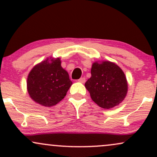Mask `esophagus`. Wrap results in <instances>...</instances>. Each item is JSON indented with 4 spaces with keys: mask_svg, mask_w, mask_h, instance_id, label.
Masks as SVG:
<instances>
[{
    "mask_svg": "<svg viewBox=\"0 0 157 157\" xmlns=\"http://www.w3.org/2000/svg\"><path fill=\"white\" fill-rule=\"evenodd\" d=\"M78 81L81 82V83H84V82H86V78H85V77H81V78L79 79Z\"/></svg>",
    "mask_w": 157,
    "mask_h": 157,
    "instance_id": "obj_1",
    "label": "esophagus"
}]
</instances>
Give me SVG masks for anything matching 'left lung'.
<instances>
[{
  "mask_svg": "<svg viewBox=\"0 0 157 157\" xmlns=\"http://www.w3.org/2000/svg\"><path fill=\"white\" fill-rule=\"evenodd\" d=\"M91 77L85 86L91 99L102 109H109L119 105L128 91L125 74L117 65L109 61L94 63Z\"/></svg>",
  "mask_w": 157,
  "mask_h": 157,
  "instance_id": "8db88e82",
  "label": "left lung"
}]
</instances>
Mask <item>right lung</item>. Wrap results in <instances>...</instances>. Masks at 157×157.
Returning a JSON list of instances; mask_svg holds the SVG:
<instances>
[{"label": "right lung", "mask_w": 157, "mask_h": 157, "mask_svg": "<svg viewBox=\"0 0 157 157\" xmlns=\"http://www.w3.org/2000/svg\"><path fill=\"white\" fill-rule=\"evenodd\" d=\"M60 63V58L52 59V62L46 60L35 66L29 74L28 92L40 105H55L64 98L72 84Z\"/></svg>", "instance_id": "1"}]
</instances>
